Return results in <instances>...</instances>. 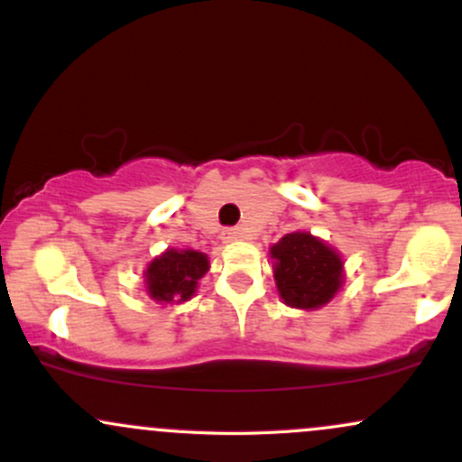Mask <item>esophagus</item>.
<instances>
[{
	"label": "esophagus",
	"instance_id": "1",
	"mask_svg": "<svg viewBox=\"0 0 462 462\" xmlns=\"http://www.w3.org/2000/svg\"><path fill=\"white\" fill-rule=\"evenodd\" d=\"M222 236H225L226 242H236V240H242V237H246V233L242 229H226Z\"/></svg>",
	"mask_w": 462,
	"mask_h": 462
}]
</instances>
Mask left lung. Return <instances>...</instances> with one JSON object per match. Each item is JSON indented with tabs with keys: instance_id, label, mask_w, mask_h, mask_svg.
Wrapping results in <instances>:
<instances>
[{
	"instance_id": "1",
	"label": "left lung",
	"mask_w": 462,
	"mask_h": 462,
	"mask_svg": "<svg viewBox=\"0 0 462 462\" xmlns=\"http://www.w3.org/2000/svg\"><path fill=\"white\" fill-rule=\"evenodd\" d=\"M269 253L277 292L291 309H321L344 286L341 253L309 231L286 233Z\"/></svg>"
}]
</instances>
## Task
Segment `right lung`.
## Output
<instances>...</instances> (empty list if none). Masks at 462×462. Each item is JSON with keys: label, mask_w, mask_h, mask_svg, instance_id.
I'll return each mask as SVG.
<instances>
[{"label": "right lung", "mask_w": 462, "mask_h": 462, "mask_svg": "<svg viewBox=\"0 0 462 462\" xmlns=\"http://www.w3.org/2000/svg\"><path fill=\"white\" fill-rule=\"evenodd\" d=\"M207 253L193 249H167L156 255L143 271L147 295L156 304L173 306L196 295L198 282L209 271Z\"/></svg>", "instance_id": "obj_1"}]
</instances>
